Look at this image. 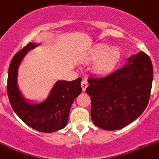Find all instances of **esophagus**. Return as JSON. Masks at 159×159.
Masks as SVG:
<instances>
[{"label":"esophagus","instance_id":"obj_1","mask_svg":"<svg viewBox=\"0 0 159 159\" xmlns=\"http://www.w3.org/2000/svg\"><path fill=\"white\" fill-rule=\"evenodd\" d=\"M88 82L86 81H84V80H83L82 81H81V89H82V91L83 92H84V91L86 90V89H87V87H88Z\"/></svg>","mask_w":159,"mask_h":159}]
</instances>
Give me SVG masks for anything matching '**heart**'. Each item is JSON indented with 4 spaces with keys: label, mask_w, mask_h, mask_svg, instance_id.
<instances>
[{
    "label": "heart",
    "mask_w": 159,
    "mask_h": 159,
    "mask_svg": "<svg viewBox=\"0 0 159 159\" xmlns=\"http://www.w3.org/2000/svg\"><path fill=\"white\" fill-rule=\"evenodd\" d=\"M121 58V52L117 47L98 46L88 57L89 61H98L94 65V71L98 75H106L115 69Z\"/></svg>",
    "instance_id": "obj_1"
}]
</instances>
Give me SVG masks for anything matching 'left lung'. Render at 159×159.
<instances>
[{
  "label": "left lung",
  "instance_id": "1",
  "mask_svg": "<svg viewBox=\"0 0 159 159\" xmlns=\"http://www.w3.org/2000/svg\"><path fill=\"white\" fill-rule=\"evenodd\" d=\"M153 81V67L144 52L133 55L125 66L105 77H90L93 124L106 130H120L134 121L147 107Z\"/></svg>",
  "mask_w": 159,
  "mask_h": 159
}]
</instances>
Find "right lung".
Here are the masks:
<instances>
[{"instance_id":"1","label":"right lung","mask_w":159,"mask_h":159,"mask_svg":"<svg viewBox=\"0 0 159 159\" xmlns=\"http://www.w3.org/2000/svg\"><path fill=\"white\" fill-rule=\"evenodd\" d=\"M38 45L29 43L12 58L7 76V95L13 110L25 124L38 131L51 133L67 125L70 106L81 93V78L57 81L42 102L32 103L25 99L18 87V69L28 51Z\"/></svg>"}]
</instances>
